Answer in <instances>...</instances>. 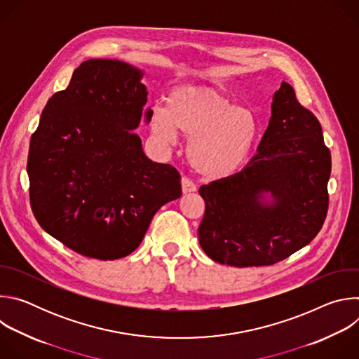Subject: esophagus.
<instances>
[{"mask_svg":"<svg viewBox=\"0 0 359 359\" xmlns=\"http://www.w3.org/2000/svg\"><path fill=\"white\" fill-rule=\"evenodd\" d=\"M182 191L183 194L196 191V184L189 177H182Z\"/></svg>","mask_w":359,"mask_h":359,"instance_id":"1","label":"esophagus"}]
</instances>
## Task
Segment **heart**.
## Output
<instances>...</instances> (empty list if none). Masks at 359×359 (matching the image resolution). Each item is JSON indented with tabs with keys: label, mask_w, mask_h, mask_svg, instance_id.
<instances>
[{
	"label": "heart",
	"mask_w": 359,
	"mask_h": 359,
	"mask_svg": "<svg viewBox=\"0 0 359 359\" xmlns=\"http://www.w3.org/2000/svg\"><path fill=\"white\" fill-rule=\"evenodd\" d=\"M155 137L173 143L176 133L189 137L187 158L191 168L217 179L236 172L248 158L259 135V122L244 108L212 86L182 83L169 90L165 108L150 115Z\"/></svg>",
	"instance_id": "heart-1"
}]
</instances>
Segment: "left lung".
<instances>
[{
  "label": "left lung",
  "mask_w": 359,
  "mask_h": 359,
  "mask_svg": "<svg viewBox=\"0 0 359 359\" xmlns=\"http://www.w3.org/2000/svg\"><path fill=\"white\" fill-rule=\"evenodd\" d=\"M330 175L331 153L318 119L283 82L257 155L241 172L198 190L206 203L197 233L203 251L240 269L287 259L321 230Z\"/></svg>",
  "instance_id": "8db88e82"
}]
</instances>
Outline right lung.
Segmentation results:
<instances>
[{
	"instance_id": "add662e5",
	"label": "right lung",
	"mask_w": 359,
	"mask_h": 359,
	"mask_svg": "<svg viewBox=\"0 0 359 359\" xmlns=\"http://www.w3.org/2000/svg\"><path fill=\"white\" fill-rule=\"evenodd\" d=\"M143 71L116 60H89L42 111L27 172L39 226L97 260L135 251L163 204L182 196L179 172L151 162L133 132L144 111Z\"/></svg>"
}]
</instances>
